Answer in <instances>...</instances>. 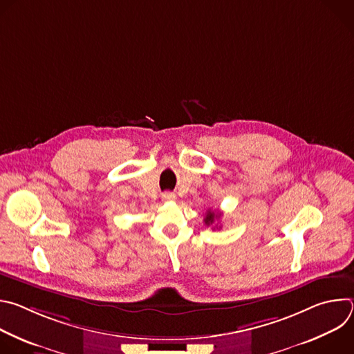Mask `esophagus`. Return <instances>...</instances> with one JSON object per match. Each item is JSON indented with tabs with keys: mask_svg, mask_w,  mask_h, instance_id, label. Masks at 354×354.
Instances as JSON below:
<instances>
[{
	"mask_svg": "<svg viewBox=\"0 0 354 354\" xmlns=\"http://www.w3.org/2000/svg\"><path fill=\"white\" fill-rule=\"evenodd\" d=\"M175 198H176V196L174 193H171V192H167V193L162 194V200L164 201H174Z\"/></svg>",
	"mask_w": 354,
	"mask_h": 354,
	"instance_id": "34e87169",
	"label": "esophagus"
}]
</instances>
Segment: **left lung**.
Wrapping results in <instances>:
<instances>
[{
    "instance_id": "1",
    "label": "left lung",
    "mask_w": 354,
    "mask_h": 354,
    "mask_svg": "<svg viewBox=\"0 0 354 354\" xmlns=\"http://www.w3.org/2000/svg\"><path fill=\"white\" fill-rule=\"evenodd\" d=\"M221 217V213H217V212H212V210H207L206 213V217H205V223L206 225H213L218 218Z\"/></svg>"
}]
</instances>
